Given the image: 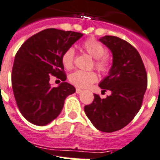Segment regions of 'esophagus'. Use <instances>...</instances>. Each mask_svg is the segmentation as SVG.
<instances>
[{
  "instance_id": "obj_1",
  "label": "esophagus",
  "mask_w": 160,
  "mask_h": 160,
  "mask_svg": "<svg viewBox=\"0 0 160 160\" xmlns=\"http://www.w3.org/2000/svg\"><path fill=\"white\" fill-rule=\"evenodd\" d=\"M82 89H80V88H77L76 89V92L77 93H81V92H82Z\"/></svg>"
}]
</instances>
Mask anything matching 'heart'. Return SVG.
<instances>
[{"instance_id":"1","label":"heart","mask_w":160,"mask_h":160,"mask_svg":"<svg viewBox=\"0 0 160 160\" xmlns=\"http://www.w3.org/2000/svg\"><path fill=\"white\" fill-rule=\"evenodd\" d=\"M82 48L89 55L95 59V66L98 71L107 72L109 70V60L104 56L107 49L102 43L93 38L88 39L82 43ZM75 50L72 48L67 49L62 57L63 66L67 69H71L73 67ZM69 80L72 83L78 88H88L98 80L97 74L94 72L78 71L74 72L70 75Z\"/></svg>"}]
</instances>
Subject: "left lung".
Instances as JSON below:
<instances>
[{
    "mask_svg": "<svg viewBox=\"0 0 160 160\" xmlns=\"http://www.w3.org/2000/svg\"><path fill=\"white\" fill-rule=\"evenodd\" d=\"M99 42L112 54L108 75L99 82L102 91L111 95L101 98L94 94L85 113L98 130L112 133L124 128L140 109L147 89V73L139 53L133 46L113 36H104Z\"/></svg>",
    "mask_w": 160,
    "mask_h": 160,
    "instance_id": "1",
    "label": "left lung"
}]
</instances>
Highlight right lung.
<instances>
[{"mask_svg":"<svg viewBox=\"0 0 160 160\" xmlns=\"http://www.w3.org/2000/svg\"><path fill=\"white\" fill-rule=\"evenodd\" d=\"M82 37L72 31L49 28L27 39L15 57L12 85L17 107L23 117L38 126L55 119L62 110L64 101L76 89L65 82L62 57ZM51 75L63 82L50 86Z\"/></svg>","mask_w":160,"mask_h":160,"instance_id":"obj_1","label":"right lung"}]
</instances>
